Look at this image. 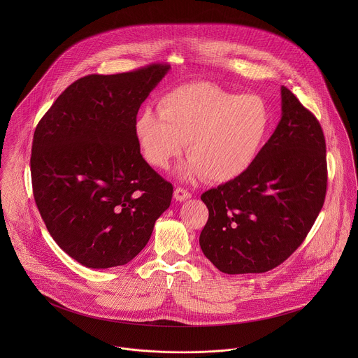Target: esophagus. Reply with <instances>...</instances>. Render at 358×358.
<instances>
[{"label":"esophagus","instance_id":"obj_1","mask_svg":"<svg viewBox=\"0 0 358 358\" xmlns=\"http://www.w3.org/2000/svg\"><path fill=\"white\" fill-rule=\"evenodd\" d=\"M173 197L176 199V201H185L192 197V193L183 187H176L173 192Z\"/></svg>","mask_w":358,"mask_h":358}]
</instances>
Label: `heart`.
Wrapping results in <instances>:
<instances>
[{
    "mask_svg": "<svg viewBox=\"0 0 358 358\" xmlns=\"http://www.w3.org/2000/svg\"><path fill=\"white\" fill-rule=\"evenodd\" d=\"M271 122L267 102L259 95H241L209 83L179 85L158 102V113L145 107L135 122L143 157L166 168L183 152L189 161L185 178L205 175L229 182L255 162Z\"/></svg>",
    "mask_w": 358,
    "mask_h": 358,
    "instance_id": "1",
    "label": "heart"
}]
</instances>
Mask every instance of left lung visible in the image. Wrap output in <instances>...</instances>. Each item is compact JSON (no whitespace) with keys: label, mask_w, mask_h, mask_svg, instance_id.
I'll return each instance as SVG.
<instances>
[{"label":"left lung","mask_w":358,"mask_h":358,"mask_svg":"<svg viewBox=\"0 0 358 358\" xmlns=\"http://www.w3.org/2000/svg\"><path fill=\"white\" fill-rule=\"evenodd\" d=\"M281 120L241 176L203 193L204 255L226 274L268 271L305 241L327 194L322 128L281 87Z\"/></svg>","instance_id":"8db88e82"}]
</instances>
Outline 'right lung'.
Returning a JSON list of instances; mask_svg holds the SVG:
<instances>
[{
  "label": "right lung",
  "instance_id": "add662e5",
  "mask_svg": "<svg viewBox=\"0 0 358 358\" xmlns=\"http://www.w3.org/2000/svg\"><path fill=\"white\" fill-rule=\"evenodd\" d=\"M171 69L153 63L69 85L36 127L33 194L56 244L85 267L131 262L149 243L173 187L145 161L136 115Z\"/></svg>",
  "mask_w": 358,
  "mask_h": 358
}]
</instances>
